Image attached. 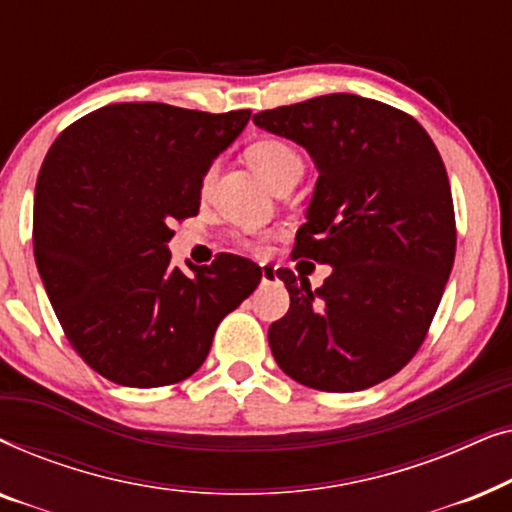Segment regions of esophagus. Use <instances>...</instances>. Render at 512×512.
<instances>
[{
	"mask_svg": "<svg viewBox=\"0 0 512 512\" xmlns=\"http://www.w3.org/2000/svg\"><path fill=\"white\" fill-rule=\"evenodd\" d=\"M277 282V268H272V265L263 263L261 265V284L268 286V284H275Z\"/></svg>",
	"mask_w": 512,
	"mask_h": 512,
	"instance_id": "1",
	"label": "esophagus"
}]
</instances>
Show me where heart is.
<instances>
[{
  "label": "heart",
  "mask_w": 512,
  "mask_h": 512,
  "mask_svg": "<svg viewBox=\"0 0 512 512\" xmlns=\"http://www.w3.org/2000/svg\"><path fill=\"white\" fill-rule=\"evenodd\" d=\"M247 158L265 184L275 188L286 179L303 177V156L284 139H258L247 149Z\"/></svg>",
  "instance_id": "b5f03b06"
}]
</instances>
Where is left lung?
Wrapping results in <instances>:
<instances>
[{
  "mask_svg": "<svg viewBox=\"0 0 512 512\" xmlns=\"http://www.w3.org/2000/svg\"><path fill=\"white\" fill-rule=\"evenodd\" d=\"M254 123L314 160L293 254L331 265L314 291L277 270L291 307L268 331L272 356L305 387H375L415 356L450 279L457 230L443 158L415 118L361 95L312 97Z\"/></svg>",
  "mask_w": 512,
  "mask_h": 512,
  "instance_id": "1",
  "label": "left lung"
}]
</instances>
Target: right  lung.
<instances>
[{
    "mask_svg": "<svg viewBox=\"0 0 512 512\" xmlns=\"http://www.w3.org/2000/svg\"><path fill=\"white\" fill-rule=\"evenodd\" d=\"M251 111L121 102L55 139L34 191V261L83 361L123 387H165L205 363L216 326L261 268L219 254L172 265L170 223L195 216L202 179Z\"/></svg>",
    "mask_w": 512,
    "mask_h": 512,
    "instance_id": "1",
    "label": "right lung"
}]
</instances>
